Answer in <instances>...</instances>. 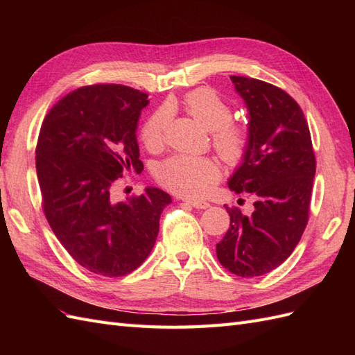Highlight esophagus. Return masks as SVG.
I'll use <instances>...</instances> for the list:
<instances>
[{"label": "esophagus", "instance_id": "1", "mask_svg": "<svg viewBox=\"0 0 355 355\" xmlns=\"http://www.w3.org/2000/svg\"><path fill=\"white\" fill-rule=\"evenodd\" d=\"M185 201L188 202V204H191L192 207H196V209H209L210 207V202H207V201H204V200H191V198H185Z\"/></svg>", "mask_w": 355, "mask_h": 355}]
</instances>
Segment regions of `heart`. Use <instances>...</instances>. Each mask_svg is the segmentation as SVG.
I'll use <instances>...</instances> for the list:
<instances>
[{"mask_svg": "<svg viewBox=\"0 0 355 355\" xmlns=\"http://www.w3.org/2000/svg\"><path fill=\"white\" fill-rule=\"evenodd\" d=\"M185 108L191 116L211 130L213 146L231 166H237L245 158L250 146L247 127L231 121L232 108L211 89H196L185 99ZM170 108L161 106L146 118L141 128V139L148 148H157L164 141L170 123ZM222 168L216 159L209 157L173 155L163 161L155 171L159 184L187 197H200L218 182Z\"/></svg>", "mask_w": 355, "mask_h": 355, "instance_id": "b5f03b06", "label": "heart"}]
</instances>
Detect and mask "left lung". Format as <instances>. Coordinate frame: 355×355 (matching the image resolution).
Returning <instances> with one entry per match:
<instances>
[{
  "mask_svg": "<svg viewBox=\"0 0 355 355\" xmlns=\"http://www.w3.org/2000/svg\"><path fill=\"white\" fill-rule=\"evenodd\" d=\"M249 111L250 146L228 179L231 191L250 192L253 213L227 207L231 223L216 244L220 265L244 278L263 275L292 254L305 231L315 155L305 115L284 90L231 75Z\"/></svg>",
  "mask_w": 355,
  "mask_h": 355,
  "instance_id": "obj_1",
  "label": "left lung"
}]
</instances>
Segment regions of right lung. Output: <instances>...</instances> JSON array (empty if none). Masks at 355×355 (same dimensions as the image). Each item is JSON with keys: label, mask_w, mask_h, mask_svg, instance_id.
<instances>
[{"label": "right lung", "mask_w": 355, "mask_h": 355, "mask_svg": "<svg viewBox=\"0 0 355 355\" xmlns=\"http://www.w3.org/2000/svg\"><path fill=\"white\" fill-rule=\"evenodd\" d=\"M148 94L121 84L85 85L46 115L35 149L42 209L72 259L103 277H123L146 259L159 216L171 202L148 187L114 202L111 187L124 170H142L137 121Z\"/></svg>", "instance_id": "right-lung-1"}]
</instances>
